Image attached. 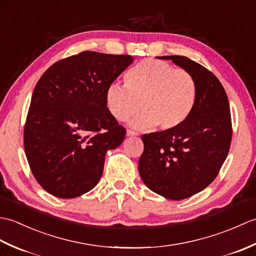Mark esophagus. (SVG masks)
I'll return each instance as SVG.
<instances>
[{
    "label": "esophagus",
    "mask_w": 256,
    "mask_h": 256,
    "mask_svg": "<svg viewBox=\"0 0 256 256\" xmlns=\"http://www.w3.org/2000/svg\"><path fill=\"white\" fill-rule=\"evenodd\" d=\"M126 136H138V133L131 131V130H128V131H126Z\"/></svg>",
    "instance_id": "34e87169"
}]
</instances>
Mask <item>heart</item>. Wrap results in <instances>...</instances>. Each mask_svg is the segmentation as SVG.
<instances>
[{
  "mask_svg": "<svg viewBox=\"0 0 256 256\" xmlns=\"http://www.w3.org/2000/svg\"><path fill=\"white\" fill-rule=\"evenodd\" d=\"M125 86L113 82L106 91V104L111 116L120 122L132 121L138 130L157 128L170 131L190 116L197 101V84L187 70L170 64L145 59L124 76Z\"/></svg>",
  "mask_w": 256,
  "mask_h": 256,
  "instance_id": "heart-1",
  "label": "heart"
}]
</instances>
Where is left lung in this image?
Masks as SVG:
<instances>
[{"label": "left lung", "mask_w": 256, "mask_h": 256, "mask_svg": "<svg viewBox=\"0 0 256 256\" xmlns=\"http://www.w3.org/2000/svg\"><path fill=\"white\" fill-rule=\"evenodd\" d=\"M158 58L172 60L192 76L197 101L180 126L142 135L138 172L152 192L182 200L200 192L218 176L231 145L230 106L218 78L204 66L184 56Z\"/></svg>", "instance_id": "left-lung-1"}]
</instances>
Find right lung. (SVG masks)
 <instances>
[{
    "label": "right lung",
    "mask_w": 256,
    "mask_h": 256,
    "mask_svg": "<svg viewBox=\"0 0 256 256\" xmlns=\"http://www.w3.org/2000/svg\"><path fill=\"white\" fill-rule=\"evenodd\" d=\"M132 62L130 55L82 52L55 62L38 80L24 148L47 192L76 198L99 182L106 152L118 148L126 133L108 112L106 91Z\"/></svg>",
    "instance_id": "1"
}]
</instances>
